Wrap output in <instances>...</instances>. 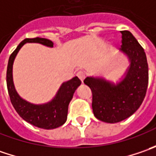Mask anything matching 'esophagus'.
I'll return each instance as SVG.
<instances>
[{"instance_id": "esophagus-1", "label": "esophagus", "mask_w": 156, "mask_h": 156, "mask_svg": "<svg viewBox=\"0 0 156 156\" xmlns=\"http://www.w3.org/2000/svg\"><path fill=\"white\" fill-rule=\"evenodd\" d=\"M77 76L80 78V80H81L82 82L84 81V79H85V77H86V75H85V73L84 72H82V71H79L78 73H77Z\"/></svg>"}]
</instances>
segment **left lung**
Masks as SVG:
<instances>
[{
  "label": "left lung",
  "instance_id": "8db88e82",
  "mask_svg": "<svg viewBox=\"0 0 156 156\" xmlns=\"http://www.w3.org/2000/svg\"><path fill=\"white\" fill-rule=\"evenodd\" d=\"M121 33L120 50L130 62L125 77L116 84L102 78L84 80L93 94L94 115L104 122L116 123L131 116L142 103L148 84V66L143 48L129 31Z\"/></svg>",
  "mask_w": 156,
  "mask_h": 156
}]
</instances>
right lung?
<instances>
[{
    "mask_svg": "<svg viewBox=\"0 0 156 156\" xmlns=\"http://www.w3.org/2000/svg\"><path fill=\"white\" fill-rule=\"evenodd\" d=\"M27 42H36L52 48L54 43L45 38H27L23 40L9 57L7 69V87L11 103L19 115L27 122L44 129H53L61 127L67 121L68 109L70 101L73 98L76 88L81 81L75 76L71 80L63 82L56 95L51 101L45 104H33L23 100L15 90L13 81V63L17 53Z\"/></svg>",
    "mask_w": 156,
    "mask_h": 156,
    "instance_id": "add662e5",
    "label": "right lung"
}]
</instances>
